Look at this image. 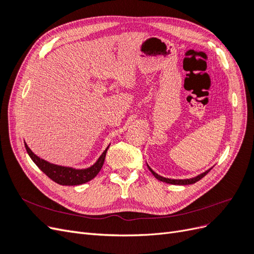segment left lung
<instances>
[{
  "instance_id": "left-lung-1",
  "label": "left lung",
  "mask_w": 254,
  "mask_h": 254,
  "mask_svg": "<svg viewBox=\"0 0 254 254\" xmlns=\"http://www.w3.org/2000/svg\"><path fill=\"white\" fill-rule=\"evenodd\" d=\"M147 166H148V165H147ZM148 168H149V171L152 173V175L155 176L158 180H160V181H163V182H165V183H170V184H179V186H187V184H193V183H195V182L199 181L200 179H202L203 177H204L207 173H209V172L212 170V168H210L209 171H206V172L202 173L201 175H198L197 177H195V178H191V179H184V180H176V179H168V178H164V177H161V176H159L158 174H156L155 172H153L149 166H148Z\"/></svg>"
}]
</instances>
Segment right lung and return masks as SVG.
I'll use <instances>...</instances> for the list:
<instances>
[{
  "label": "right lung",
  "instance_id": "obj_1",
  "mask_svg": "<svg viewBox=\"0 0 254 254\" xmlns=\"http://www.w3.org/2000/svg\"><path fill=\"white\" fill-rule=\"evenodd\" d=\"M25 148L29 157L32 158V160L35 162V164L54 182L61 184V186H79V184L86 183L93 179L99 173V171L102 170L106 158V153L109 148V146L103 152V155L98 158L96 163L89 168H86V170H75V168L72 167H64L52 164L48 162V161L40 159L39 157L36 156L35 153L29 149L26 143Z\"/></svg>",
  "mask_w": 254,
  "mask_h": 254
}]
</instances>
